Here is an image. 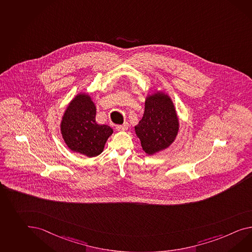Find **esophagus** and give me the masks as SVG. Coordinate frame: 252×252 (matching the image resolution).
<instances>
[{
	"label": "esophagus",
	"instance_id": "obj_1",
	"mask_svg": "<svg viewBox=\"0 0 252 252\" xmlns=\"http://www.w3.org/2000/svg\"><path fill=\"white\" fill-rule=\"evenodd\" d=\"M128 127H129V124L127 123H124L123 125H118L116 127V129H118L119 131H124V130L128 129Z\"/></svg>",
	"mask_w": 252,
	"mask_h": 252
}]
</instances>
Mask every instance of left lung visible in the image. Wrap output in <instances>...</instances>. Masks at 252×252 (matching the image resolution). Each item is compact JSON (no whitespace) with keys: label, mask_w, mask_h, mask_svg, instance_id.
<instances>
[{"label":"left lung","mask_w":252,"mask_h":252,"mask_svg":"<svg viewBox=\"0 0 252 252\" xmlns=\"http://www.w3.org/2000/svg\"><path fill=\"white\" fill-rule=\"evenodd\" d=\"M179 127V118L169 94L157 90L148 94L143 116L134 127L145 154L154 155L170 147L176 139Z\"/></svg>","instance_id":"obj_1"}]
</instances>
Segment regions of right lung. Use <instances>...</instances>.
Listing matches in <instances>:
<instances>
[{"label": "right lung", "mask_w": 252, "mask_h": 252, "mask_svg": "<svg viewBox=\"0 0 252 252\" xmlns=\"http://www.w3.org/2000/svg\"><path fill=\"white\" fill-rule=\"evenodd\" d=\"M60 132L72 152L92 158L103 152L113 129L96 123V104L90 93L80 91L65 108Z\"/></svg>", "instance_id": "add662e5"}]
</instances>
